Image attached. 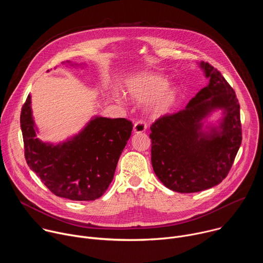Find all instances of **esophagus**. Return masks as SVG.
Segmentation results:
<instances>
[{"label": "esophagus", "mask_w": 263, "mask_h": 263, "mask_svg": "<svg viewBox=\"0 0 263 263\" xmlns=\"http://www.w3.org/2000/svg\"><path fill=\"white\" fill-rule=\"evenodd\" d=\"M146 129V125L143 121H137L135 124H134V128H133V131L134 133H142L144 132Z\"/></svg>", "instance_id": "34e87169"}]
</instances>
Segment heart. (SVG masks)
Listing matches in <instances>:
<instances>
[{"label":"heart","mask_w":263,"mask_h":263,"mask_svg":"<svg viewBox=\"0 0 263 263\" xmlns=\"http://www.w3.org/2000/svg\"><path fill=\"white\" fill-rule=\"evenodd\" d=\"M167 86L168 81L160 74L143 73L130 82L128 90L137 101H147L154 97L149 104V111L154 117H160L170 112L179 100V90Z\"/></svg>","instance_id":"1"}]
</instances>
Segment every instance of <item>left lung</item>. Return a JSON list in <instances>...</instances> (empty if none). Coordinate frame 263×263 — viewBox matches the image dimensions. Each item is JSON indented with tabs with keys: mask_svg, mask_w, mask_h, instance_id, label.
<instances>
[{
	"mask_svg": "<svg viewBox=\"0 0 263 263\" xmlns=\"http://www.w3.org/2000/svg\"><path fill=\"white\" fill-rule=\"evenodd\" d=\"M209 83L185 109L159 118L151 126V160L167 189L191 194L219 184L227 177L241 144L240 107L235 91L208 62H201ZM221 108L218 127L202 130L210 111Z\"/></svg>",
	"mask_w": 263,
	"mask_h": 263,
	"instance_id": "1",
	"label": "left lung"
}]
</instances>
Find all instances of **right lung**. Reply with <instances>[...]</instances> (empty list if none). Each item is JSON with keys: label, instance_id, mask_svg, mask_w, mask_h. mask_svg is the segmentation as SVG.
Returning <instances> with one entry per match:
<instances>
[{"label": "right lung", "instance_id": "add662e5", "mask_svg": "<svg viewBox=\"0 0 263 263\" xmlns=\"http://www.w3.org/2000/svg\"><path fill=\"white\" fill-rule=\"evenodd\" d=\"M21 128L26 161L51 193L72 201H95L114 179L133 124L96 117L65 142H43L36 137L29 95L22 107Z\"/></svg>", "mask_w": 263, "mask_h": 263}]
</instances>
